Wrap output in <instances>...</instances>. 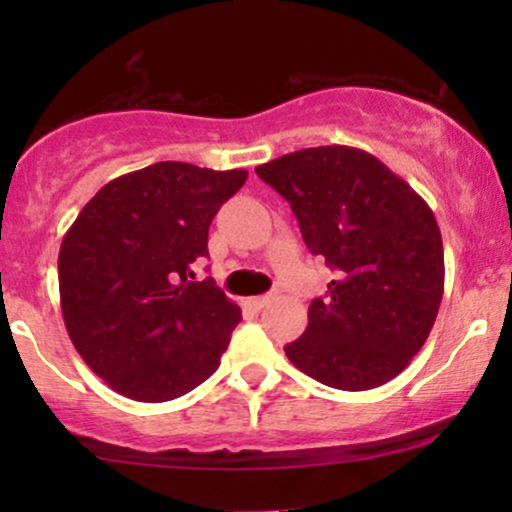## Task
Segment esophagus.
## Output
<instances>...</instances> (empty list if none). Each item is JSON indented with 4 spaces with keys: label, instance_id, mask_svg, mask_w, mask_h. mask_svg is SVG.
I'll return each mask as SVG.
<instances>
[{
    "label": "esophagus",
    "instance_id": "obj_1",
    "mask_svg": "<svg viewBox=\"0 0 512 512\" xmlns=\"http://www.w3.org/2000/svg\"><path fill=\"white\" fill-rule=\"evenodd\" d=\"M274 298H276V293H264V296H255V298H250L248 303H250L252 308H255V310H262L264 305H269V303H272Z\"/></svg>",
    "mask_w": 512,
    "mask_h": 512
}]
</instances>
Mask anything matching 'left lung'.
<instances>
[{
    "instance_id": "left-lung-1",
    "label": "left lung",
    "mask_w": 512,
    "mask_h": 512,
    "mask_svg": "<svg viewBox=\"0 0 512 512\" xmlns=\"http://www.w3.org/2000/svg\"><path fill=\"white\" fill-rule=\"evenodd\" d=\"M291 204L303 240L334 269L289 361L317 383L373 390L409 366L443 301V238L428 204L354 146H315L257 166Z\"/></svg>"
}]
</instances>
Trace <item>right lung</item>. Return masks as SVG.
Listing matches in <instances>:
<instances>
[{"instance_id":"right-lung-1","label":"right lung","mask_w":512,"mask_h":512,"mask_svg":"<svg viewBox=\"0 0 512 512\" xmlns=\"http://www.w3.org/2000/svg\"><path fill=\"white\" fill-rule=\"evenodd\" d=\"M248 170L163 161L110 180L62 240L64 327L86 366L137 402H168L219 368L240 308L192 264Z\"/></svg>"}]
</instances>
